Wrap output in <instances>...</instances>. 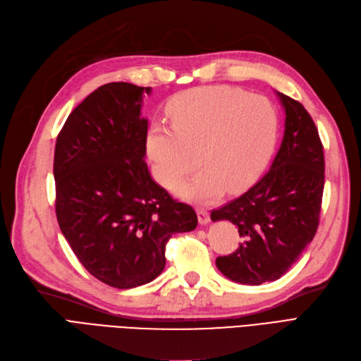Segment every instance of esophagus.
I'll return each instance as SVG.
<instances>
[{
  "label": "esophagus",
  "instance_id": "1",
  "mask_svg": "<svg viewBox=\"0 0 361 361\" xmlns=\"http://www.w3.org/2000/svg\"><path fill=\"white\" fill-rule=\"evenodd\" d=\"M197 215H198V222H200L202 226H204V224H207L210 221L207 209H204V207H198L197 209Z\"/></svg>",
  "mask_w": 361,
  "mask_h": 361
}]
</instances>
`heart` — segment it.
<instances>
[{
  "instance_id": "obj_1",
  "label": "heart",
  "mask_w": 361,
  "mask_h": 361,
  "mask_svg": "<svg viewBox=\"0 0 361 361\" xmlns=\"http://www.w3.org/2000/svg\"><path fill=\"white\" fill-rule=\"evenodd\" d=\"M170 127L152 123L147 155L157 180L175 185L198 163L204 169L179 182L176 192L207 202L226 188L238 192L264 170L278 133L275 107L264 97L231 86H206L175 95L166 107Z\"/></svg>"
}]
</instances>
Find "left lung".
Instances as JSON below:
<instances>
[{
  "mask_svg": "<svg viewBox=\"0 0 361 361\" xmlns=\"http://www.w3.org/2000/svg\"><path fill=\"white\" fill-rule=\"evenodd\" d=\"M285 110V131L270 170L252 188L219 209L212 221L239 227L243 243L216 258L228 279L259 285L279 279L312 242L324 191V151L307 110L278 92Z\"/></svg>",
  "mask_w": 361,
  "mask_h": 361,
  "instance_id": "obj_1",
  "label": "left lung"
}]
</instances>
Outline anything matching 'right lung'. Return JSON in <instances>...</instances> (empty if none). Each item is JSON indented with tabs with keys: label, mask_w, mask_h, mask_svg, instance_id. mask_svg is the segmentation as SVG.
<instances>
[{
	"label": "right lung",
	"mask_w": 361,
	"mask_h": 361,
	"mask_svg": "<svg viewBox=\"0 0 361 361\" xmlns=\"http://www.w3.org/2000/svg\"><path fill=\"white\" fill-rule=\"evenodd\" d=\"M151 88L106 83L74 109L55 145V210L59 228L83 267L110 287L154 281L166 243L192 231L197 215L173 200L145 163Z\"/></svg>",
	"instance_id": "add662e5"
}]
</instances>
